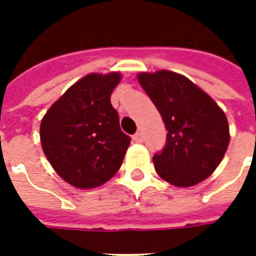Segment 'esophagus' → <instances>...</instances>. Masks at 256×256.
<instances>
[{"label": "esophagus", "mask_w": 256, "mask_h": 256, "mask_svg": "<svg viewBox=\"0 0 256 256\" xmlns=\"http://www.w3.org/2000/svg\"><path fill=\"white\" fill-rule=\"evenodd\" d=\"M133 140L136 142H142V140H144V134H142V132H137V133L134 134Z\"/></svg>", "instance_id": "1"}]
</instances>
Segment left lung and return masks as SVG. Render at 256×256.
Returning a JSON list of instances; mask_svg holds the SVG:
<instances>
[{"mask_svg":"<svg viewBox=\"0 0 256 256\" xmlns=\"http://www.w3.org/2000/svg\"><path fill=\"white\" fill-rule=\"evenodd\" d=\"M138 82L162 115L166 145L154 155L156 172L176 186H192L210 177L229 145L225 114L207 93L170 71L140 74Z\"/></svg>","mask_w":256,"mask_h":256,"instance_id":"left-lung-1","label":"left lung"}]
</instances>
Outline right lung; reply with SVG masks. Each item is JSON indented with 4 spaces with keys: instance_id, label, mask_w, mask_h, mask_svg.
<instances>
[{
    "instance_id": "add662e5",
    "label": "right lung",
    "mask_w": 256,
    "mask_h": 256,
    "mask_svg": "<svg viewBox=\"0 0 256 256\" xmlns=\"http://www.w3.org/2000/svg\"><path fill=\"white\" fill-rule=\"evenodd\" d=\"M120 75L90 74L53 104L41 122L44 154L64 181L80 189L112 178L130 145L120 130L111 93Z\"/></svg>"
}]
</instances>
